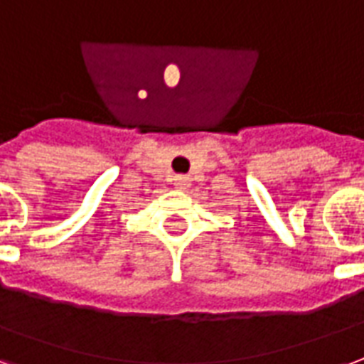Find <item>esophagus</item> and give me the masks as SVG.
Wrapping results in <instances>:
<instances>
[{"label": "esophagus", "mask_w": 364, "mask_h": 364, "mask_svg": "<svg viewBox=\"0 0 364 364\" xmlns=\"http://www.w3.org/2000/svg\"><path fill=\"white\" fill-rule=\"evenodd\" d=\"M174 186L180 190H186V188H190V178L188 176H174Z\"/></svg>", "instance_id": "esophagus-1"}]
</instances>
